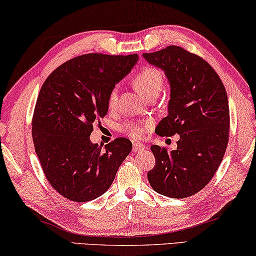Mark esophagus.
I'll list each match as a JSON object with an SVG mask.
<instances>
[{
    "label": "esophagus",
    "instance_id": "obj_1",
    "mask_svg": "<svg viewBox=\"0 0 256 256\" xmlns=\"http://www.w3.org/2000/svg\"><path fill=\"white\" fill-rule=\"evenodd\" d=\"M145 150V145L144 144H138V143H134L132 144V150L134 152H140V150Z\"/></svg>",
    "mask_w": 256,
    "mask_h": 256
}]
</instances>
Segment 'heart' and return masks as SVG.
<instances>
[{
  "mask_svg": "<svg viewBox=\"0 0 256 256\" xmlns=\"http://www.w3.org/2000/svg\"><path fill=\"white\" fill-rule=\"evenodd\" d=\"M162 80L163 79L160 71L154 68H150V66H145V68H142L136 74L135 78H134V85H135L138 92H140L144 96L148 98V96L154 93V92H160ZM116 103H118V90H116V88H113L110 95H108V106L113 108H116ZM148 124H140L136 122H128L124 124L122 130L124 134H127L128 136L137 140V138H140L143 135Z\"/></svg>",
  "mask_w": 256,
  "mask_h": 256,
  "instance_id": "heart-1",
  "label": "heart"
}]
</instances>
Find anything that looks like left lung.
I'll list each match as a JSON object with an SVG mask.
<instances>
[{
    "instance_id": "obj_1",
    "label": "left lung",
    "mask_w": 256,
    "mask_h": 256,
    "mask_svg": "<svg viewBox=\"0 0 256 256\" xmlns=\"http://www.w3.org/2000/svg\"><path fill=\"white\" fill-rule=\"evenodd\" d=\"M143 56L164 71L170 84L168 116L156 132L180 136L174 150L150 146L156 166L148 174L150 185L168 198H190L210 182L224 158L230 126L227 93L214 69L180 46Z\"/></svg>"
}]
</instances>
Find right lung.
<instances>
[{
	"mask_svg": "<svg viewBox=\"0 0 256 256\" xmlns=\"http://www.w3.org/2000/svg\"><path fill=\"white\" fill-rule=\"evenodd\" d=\"M137 61V54H84L58 66L42 86L32 140L46 179L64 198L74 202L100 198L132 152L127 138H116L103 150L90 136L95 121L106 116L111 90Z\"/></svg>",
	"mask_w": 256,
	"mask_h": 256,
	"instance_id": "right-lung-1",
	"label": "right lung"
}]
</instances>
